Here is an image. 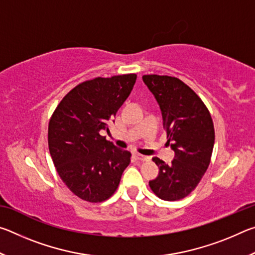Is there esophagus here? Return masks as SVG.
Listing matches in <instances>:
<instances>
[{
  "instance_id": "34e87169",
  "label": "esophagus",
  "mask_w": 255,
  "mask_h": 255,
  "mask_svg": "<svg viewBox=\"0 0 255 255\" xmlns=\"http://www.w3.org/2000/svg\"><path fill=\"white\" fill-rule=\"evenodd\" d=\"M135 158L137 159V161H140V162H147V161H149V157L144 156V155H140V154H135Z\"/></svg>"
}]
</instances>
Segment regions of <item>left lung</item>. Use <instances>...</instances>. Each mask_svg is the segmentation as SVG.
I'll list each match as a JSON object with an SVG mask.
<instances>
[{
  "instance_id": "left-lung-1",
  "label": "left lung",
  "mask_w": 255,
  "mask_h": 255,
  "mask_svg": "<svg viewBox=\"0 0 255 255\" xmlns=\"http://www.w3.org/2000/svg\"><path fill=\"white\" fill-rule=\"evenodd\" d=\"M162 111L167 143L174 150L172 163L158 157L157 178L149 187L159 199L176 201L189 196L208 169L215 143V129L208 108L191 88L174 76L144 75Z\"/></svg>"
}]
</instances>
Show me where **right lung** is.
I'll return each instance as SVG.
<instances>
[{"mask_svg": "<svg viewBox=\"0 0 255 255\" xmlns=\"http://www.w3.org/2000/svg\"><path fill=\"white\" fill-rule=\"evenodd\" d=\"M136 74L96 77L72 89L51 115L48 147L66 187L89 202H102L117 190L131 154L108 141L100 130L130 94Z\"/></svg>", "mask_w": 255, "mask_h": 255, "instance_id": "right-lung-1", "label": "right lung"}]
</instances>
